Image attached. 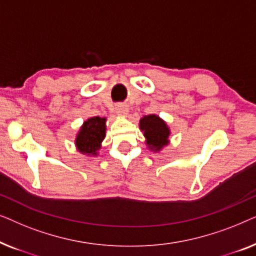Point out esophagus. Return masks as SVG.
I'll return each instance as SVG.
<instances>
[{
  "label": "esophagus",
  "mask_w": 256,
  "mask_h": 256,
  "mask_svg": "<svg viewBox=\"0 0 256 256\" xmlns=\"http://www.w3.org/2000/svg\"><path fill=\"white\" fill-rule=\"evenodd\" d=\"M116 113L118 115H127L128 113V107L126 104H118L116 107Z\"/></svg>",
  "instance_id": "1"
}]
</instances>
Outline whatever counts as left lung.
<instances>
[{"label":"left lung","mask_w":256,"mask_h":256,"mask_svg":"<svg viewBox=\"0 0 256 256\" xmlns=\"http://www.w3.org/2000/svg\"><path fill=\"white\" fill-rule=\"evenodd\" d=\"M140 128L144 132L146 143L152 146V149L160 150L163 146L168 144L169 138V128L166 127V122L160 120L156 115H148L141 118Z\"/></svg>","instance_id":"obj_1"}]
</instances>
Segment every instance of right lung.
I'll list each match as a JSON object with an SVG mask.
<instances>
[{
	"instance_id": "1",
	"label": "right lung",
	"mask_w": 256,
	"mask_h": 256,
	"mask_svg": "<svg viewBox=\"0 0 256 256\" xmlns=\"http://www.w3.org/2000/svg\"><path fill=\"white\" fill-rule=\"evenodd\" d=\"M104 132H106V118L99 116L90 118L80 129L76 144L82 152L96 155L100 143L104 141L106 135Z\"/></svg>"
}]
</instances>
